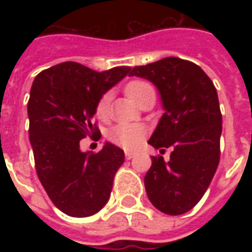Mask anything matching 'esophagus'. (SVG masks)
<instances>
[{
    "mask_svg": "<svg viewBox=\"0 0 252 252\" xmlns=\"http://www.w3.org/2000/svg\"><path fill=\"white\" fill-rule=\"evenodd\" d=\"M134 156H136V153H134V151H126V153H125V157H126L127 160H131Z\"/></svg>",
    "mask_w": 252,
    "mask_h": 252,
    "instance_id": "obj_1",
    "label": "esophagus"
}]
</instances>
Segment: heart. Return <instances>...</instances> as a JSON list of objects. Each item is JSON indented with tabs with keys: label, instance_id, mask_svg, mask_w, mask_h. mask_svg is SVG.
<instances>
[{
	"label": "heart",
	"instance_id": "heart-1",
	"mask_svg": "<svg viewBox=\"0 0 252 252\" xmlns=\"http://www.w3.org/2000/svg\"><path fill=\"white\" fill-rule=\"evenodd\" d=\"M149 88H151V85L144 83V81H131L126 87V94H127V96L130 98L131 101L136 102L141 94L146 90H149ZM109 101H111V95L105 94L98 102L96 115L99 118L106 116L108 109H109ZM144 136H146V129H144V126H141L139 123H121V125H116V126L111 127L108 130V134H106L108 140L111 143L119 146V147H123V149H127V150L137 147L141 143V140L144 139Z\"/></svg>",
	"mask_w": 252,
	"mask_h": 252
}]
</instances>
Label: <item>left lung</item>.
I'll use <instances>...</instances> for the list:
<instances>
[{"label": "left lung", "instance_id": "left-lung-1", "mask_svg": "<svg viewBox=\"0 0 252 252\" xmlns=\"http://www.w3.org/2000/svg\"><path fill=\"white\" fill-rule=\"evenodd\" d=\"M129 75L149 80L160 94L164 113L149 144L160 153L172 149L167 162L151 158L147 196L165 215L187 213L205 195L220 160L218 91L199 65L178 57L134 67Z\"/></svg>", "mask_w": 252, "mask_h": 252}]
</instances>
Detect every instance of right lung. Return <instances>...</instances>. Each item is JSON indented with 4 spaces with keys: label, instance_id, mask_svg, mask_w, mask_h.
Segmentation results:
<instances>
[{
    "label": "right lung",
    "instance_id": "right-lung-1",
    "mask_svg": "<svg viewBox=\"0 0 252 252\" xmlns=\"http://www.w3.org/2000/svg\"><path fill=\"white\" fill-rule=\"evenodd\" d=\"M130 70L115 67L98 73L65 62L33 80L28 116L36 172L54 206L71 218L92 216L109 200L125 153L109 141L96 154L81 151L80 140L99 137L92 123L96 105Z\"/></svg>",
    "mask_w": 252,
    "mask_h": 252
}]
</instances>
